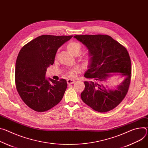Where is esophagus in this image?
Listing matches in <instances>:
<instances>
[{
  "label": "esophagus",
  "instance_id": "34e87169",
  "mask_svg": "<svg viewBox=\"0 0 148 148\" xmlns=\"http://www.w3.org/2000/svg\"><path fill=\"white\" fill-rule=\"evenodd\" d=\"M67 84H72L75 82V80L73 79H67Z\"/></svg>",
  "mask_w": 148,
  "mask_h": 148
}]
</instances>
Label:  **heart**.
Instances as JSON below:
<instances>
[{"label": "heart", "mask_w": 148, "mask_h": 148, "mask_svg": "<svg viewBox=\"0 0 148 148\" xmlns=\"http://www.w3.org/2000/svg\"><path fill=\"white\" fill-rule=\"evenodd\" d=\"M82 49V45L79 42L77 41H71L66 45V49L70 54L73 56H77L81 52ZM90 56L88 54L84 56L82 58L83 62L84 64H87L90 61ZM79 69L78 68H75L73 70H70L68 72L67 74L70 77H74L79 72Z\"/></svg>", "instance_id": "1"}]
</instances>
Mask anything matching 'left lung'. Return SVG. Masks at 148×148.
Wrapping results in <instances>:
<instances>
[{
	"mask_svg": "<svg viewBox=\"0 0 148 148\" xmlns=\"http://www.w3.org/2000/svg\"><path fill=\"white\" fill-rule=\"evenodd\" d=\"M74 38L87 47L91 57L84 77L94 82H84L82 100L99 112L113 109L125 97L130 83L131 61L127 49L109 35H84ZM114 75L124 77V81L117 89H106L101 83Z\"/></svg>",
	"mask_w": 148,
	"mask_h": 148,
	"instance_id": "obj_1",
	"label": "left lung"
}]
</instances>
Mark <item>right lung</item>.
Masks as SVG:
<instances>
[{"label":"right lung","mask_w":148,"mask_h":148,"mask_svg":"<svg viewBox=\"0 0 148 148\" xmlns=\"http://www.w3.org/2000/svg\"><path fill=\"white\" fill-rule=\"evenodd\" d=\"M73 35H43L25 45L19 52L15 65V84L23 102L32 110H49L62 100L66 81L47 78L49 66L54 62L58 49Z\"/></svg>","instance_id":"add662e5"}]
</instances>
